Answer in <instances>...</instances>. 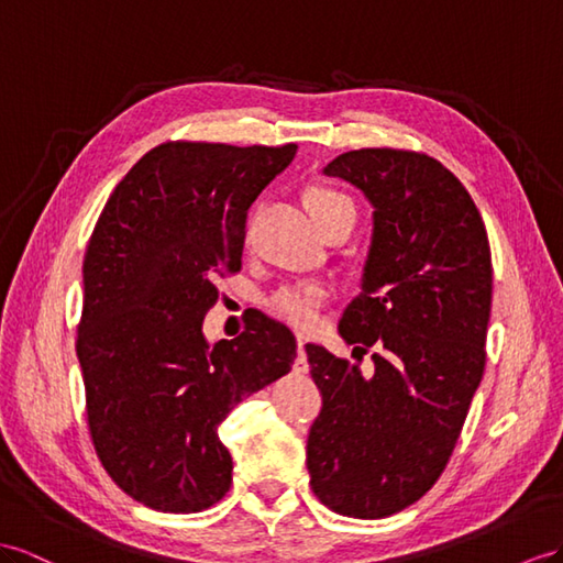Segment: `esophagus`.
<instances>
[{
  "mask_svg": "<svg viewBox=\"0 0 563 563\" xmlns=\"http://www.w3.org/2000/svg\"><path fill=\"white\" fill-rule=\"evenodd\" d=\"M305 338H297V362H295V373H307L309 364H307V352H305Z\"/></svg>",
  "mask_w": 563,
  "mask_h": 563,
  "instance_id": "esophagus-1",
  "label": "esophagus"
}]
</instances>
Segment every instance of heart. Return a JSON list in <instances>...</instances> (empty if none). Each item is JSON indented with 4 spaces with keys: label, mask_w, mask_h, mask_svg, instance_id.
I'll list each match as a JSON object with an SVG mask.
<instances>
[{
    "label": "heart",
    "mask_w": 563,
    "mask_h": 563,
    "mask_svg": "<svg viewBox=\"0 0 563 563\" xmlns=\"http://www.w3.org/2000/svg\"><path fill=\"white\" fill-rule=\"evenodd\" d=\"M307 207L313 216V221L323 228L330 219L338 213H352L354 205L352 199L335 190L330 185H313L307 190ZM330 297V287L321 280H299L280 285L276 292L268 297V309L276 313L280 321L292 325L297 330H313L321 323V311Z\"/></svg>",
    "instance_id": "heart-1"
}]
</instances>
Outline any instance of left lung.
Here are the masks:
<instances>
[{"label": "left lung", "instance_id": "left-lung-1", "mask_svg": "<svg viewBox=\"0 0 563 563\" xmlns=\"http://www.w3.org/2000/svg\"><path fill=\"white\" fill-rule=\"evenodd\" d=\"M373 205L362 292L340 319L373 371L307 344L323 409L307 442L328 509L385 518L442 475L485 371L493 256L468 190L423 152L366 147L325 166Z\"/></svg>", "mask_w": 563, "mask_h": 563}]
</instances>
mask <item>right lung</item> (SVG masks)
I'll list each match as a JSON object with an SVG mask.
<instances>
[{
  "mask_svg": "<svg viewBox=\"0 0 563 563\" xmlns=\"http://www.w3.org/2000/svg\"><path fill=\"white\" fill-rule=\"evenodd\" d=\"M295 152L170 140L99 213L76 340L85 411L104 471L144 507H213L233 483L219 426L295 364L290 328L264 313L235 340L201 333L216 280L242 266L247 209Z\"/></svg>",
  "mask_w": 563,
  "mask_h": 563,
  "instance_id": "add662e5",
  "label": "right lung"
}]
</instances>
